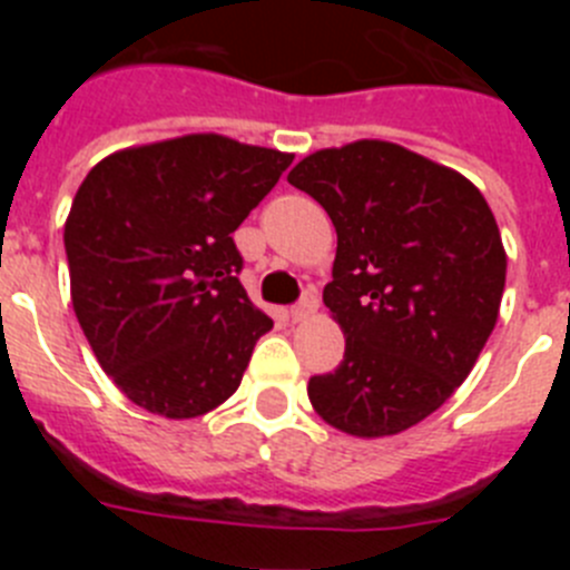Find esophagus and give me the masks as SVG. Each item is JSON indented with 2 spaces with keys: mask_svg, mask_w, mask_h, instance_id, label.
<instances>
[{
  "mask_svg": "<svg viewBox=\"0 0 570 570\" xmlns=\"http://www.w3.org/2000/svg\"><path fill=\"white\" fill-rule=\"evenodd\" d=\"M316 308H320V299H316V291L314 288H305V294H302V299L296 302L294 308H291V320L294 322H305L308 316L316 314Z\"/></svg>",
  "mask_w": 570,
  "mask_h": 570,
  "instance_id": "obj_1",
  "label": "esophagus"
}]
</instances>
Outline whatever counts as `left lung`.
I'll list each match as a JSON object with an SVG mask.
<instances>
[{"label": "left lung", "instance_id": "obj_1", "mask_svg": "<svg viewBox=\"0 0 570 570\" xmlns=\"http://www.w3.org/2000/svg\"><path fill=\"white\" fill-rule=\"evenodd\" d=\"M288 183L336 228L322 299L345 356L311 376V405L362 440L407 431L465 382L500 316L508 256L485 196L456 170L382 139L316 150Z\"/></svg>", "mask_w": 570, "mask_h": 570}]
</instances>
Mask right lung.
<instances>
[{
    "label": "right lung",
    "instance_id": "add662e5",
    "mask_svg": "<svg viewBox=\"0 0 570 570\" xmlns=\"http://www.w3.org/2000/svg\"><path fill=\"white\" fill-rule=\"evenodd\" d=\"M294 154L188 134L116 150L79 185L70 299L105 374L134 405L194 420L223 405L274 328L239 282L234 230Z\"/></svg>",
    "mask_w": 570,
    "mask_h": 570
}]
</instances>
